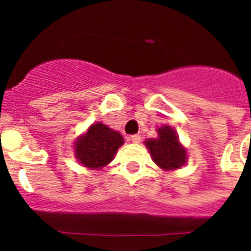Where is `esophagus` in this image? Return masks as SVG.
<instances>
[{"label": "esophagus", "instance_id": "1", "mask_svg": "<svg viewBox=\"0 0 251 251\" xmlns=\"http://www.w3.org/2000/svg\"><path fill=\"white\" fill-rule=\"evenodd\" d=\"M129 139L133 143H139V142H141V136H139V134H132V136L129 137Z\"/></svg>", "mask_w": 251, "mask_h": 251}]
</instances>
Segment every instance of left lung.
I'll use <instances>...</instances> for the list:
<instances>
[{"mask_svg":"<svg viewBox=\"0 0 251 251\" xmlns=\"http://www.w3.org/2000/svg\"><path fill=\"white\" fill-rule=\"evenodd\" d=\"M157 139H148L146 146L150 150L153 161L163 170H176L185 163L186 151L178 143V138L168 126L158 129Z\"/></svg>","mask_w":251,"mask_h":251,"instance_id":"obj_1","label":"left lung"}]
</instances>
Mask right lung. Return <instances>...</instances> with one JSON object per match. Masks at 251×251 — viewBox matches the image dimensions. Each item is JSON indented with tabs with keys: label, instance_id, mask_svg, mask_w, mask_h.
I'll return each mask as SVG.
<instances>
[{
	"label": "right lung",
	"instance_id": "1",
	"mask_svg": "<svg viewBox=\"0 0 251 251\" xmlns=\"http://www.w3.org/2000/svg\"><path fill=\"white\" fill-rule=\"evenodd\" d=\"M123 137L101 123L93 124L75 146V156L85 167L100 168L108 165L123 145Z\"/></svg>",
	"mask_w": 251,
	"mask_h": 251
}]
</instances>
